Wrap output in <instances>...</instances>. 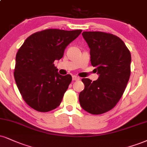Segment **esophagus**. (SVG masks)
I'll list each match as a JSON object with an SVG mask.
<instances>
[{
  "label": "esophagus",
  "instance_id": "esophagus-1",
  "mask_svg": "<svg viewBox=\"0 0 147 147\" xmlns=\"http://www.w3.org/2000/svg\"><path fill=\"white\" fill-rule=\"evenodd\" d=\"M80 79L79 77H77V76H72V80L73 81H78Z\"/></svg>",
  "mask_w": 147,
  "mask_h": 147
}]
</instances>
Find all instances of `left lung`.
<instances>
[{"instance_id": "1", "label": "left lung", "mask_w": 147, "mask_h": 147, "mask_svg": "<svg viewBox=\"0 0 147 147\" xmlns=\"http://www.w3.org/2000/svg\"><path fill=\"white\" fill-rule=\"evenodd\" d=\"M82 35L99 77L93 81L82 79L85 88L79 94V102L90 114H101L114 108L124 93L130 77L131 53L124 42L112 33L84 31Z\"/></svg>"}]
</instances>
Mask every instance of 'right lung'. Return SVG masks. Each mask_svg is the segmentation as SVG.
Returning a JSON list of instances; mask_svg holds the SVG:
<instances>
[{"mask_svg": "<svg viewBox=\"0 0 147 147\" xmlns=\"http://www.w3.org/2000/svg\"><path fill=\"white\" fill-rule=\"evenodd\" d=\"M81 31L43 30L28 37L18 49L14 78L22 98L31 108L47 112L60 105L72 77L60 75L54 61L62 58L67 46Z\"/></svg>", "mask_w": 147, "mask_h": 147, "instance_id": "1", "label": "right lung"}]
</instances>
